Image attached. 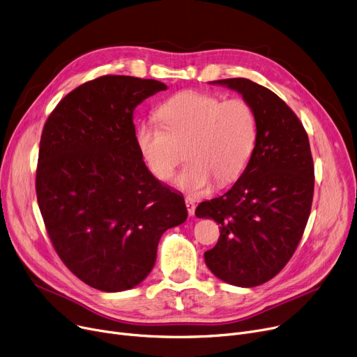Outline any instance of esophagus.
I'll list each match as a JSON object with an SVG mask.
<instances>
[{"mask_svg":"<svg viewBox=\"0 0 357 357\" xmlns=\"http://www.w3.org/2000/svg\"><path fill=\"white\" fill-rule=\"evenodd\" d=\"M185 205H186V210H188V214H190V215H194V214H195V207H197L194 199L190 198V197H186V198H185Z\"/></svg>","mask_w":357,"mask_h":357,"instance_id":"34e87169","label":"esophagus"}]
</instances>
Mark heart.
<instances>
[{
    "label": "heart",
    "instance_id": "b5f03b06",
    "mask_svg": "<svg viewBox=\"0 0 357 357\" xmlns=\"http://www.w3.org/2000/svg\"><path fill=\"white\" fill-rule=\"evenodd\" d=\"M156 116L160 126L140 124L136 143L159 181L172 178L183 149L188 163L174 183L186 194L208 191L214 179L230 183L246 167L256 142V117L248 101L188 89L166 100Z\"/></svg>",
    "mask_w": 357,
    "mask_h": 357
}]
</instances>
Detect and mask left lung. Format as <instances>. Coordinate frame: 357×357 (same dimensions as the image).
<instances>
[{"label":"left lung","instance_id":"1","mask_svg":"<svg viewBox=\"0 0 357 357\" xmlns=\"http://www.w3.org/2000/svg\"><path fill=\"white\" fill-rule=\"evenodd\" d=\"M241 93L256 117L250 160L222 197L201 202L195 215L220 224L204 253L224 282L252 288L276 276L292 257L311 211L314 163L307 131L275 92L246 78L213 81Z\"/></svg>","mask_w":357,"mask_h":357}]
</instances>
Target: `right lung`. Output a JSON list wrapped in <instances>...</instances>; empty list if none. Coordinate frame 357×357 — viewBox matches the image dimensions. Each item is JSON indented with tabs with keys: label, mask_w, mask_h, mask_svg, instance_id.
<instances>
[{
	"label": "right lung",
	"mask_w": 357,
	"mask_h": 357,
	"mask_svg": "<svg viewBox=\"0 0 357 357\" xmlns=\"http://www.w3.org/2000/svg\"><path fill=\"white\" fill-rule=\"evenodd\" d=\"M166 88L105 75L69 92L43 127L36 194L47 234L66 268L104 292L137 287L162 234L188 217L136 143L135 108Z\"/></svg>",
	"instance_id": "1"
}]
</instances>
